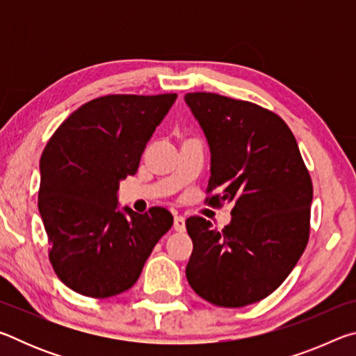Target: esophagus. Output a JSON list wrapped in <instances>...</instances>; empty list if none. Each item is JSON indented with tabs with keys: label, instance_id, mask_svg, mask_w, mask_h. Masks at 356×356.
Segmentation results:
<instances>
[{
	"label": "esophagus",
	"instance_id": "obj_1",
	"mask_svg": "<svg viewBox=\"0 0 356 356\" xmlns=\"http://www.w3.org/2000/svg\"><path fill=\"white\" fill-rule=\"evenodd\" d=\"M174 229H176L177 232L185 231V218H184V216H174Z\"/></svg>",
	"mask_w": 356,
	"mask_h": 356
}]
</instances>
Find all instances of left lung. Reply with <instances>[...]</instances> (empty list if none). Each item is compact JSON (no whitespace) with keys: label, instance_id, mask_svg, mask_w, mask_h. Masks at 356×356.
I'll return each instance as SVG.
<instances>
[{"label":"left lung","instance_id":"left-lung-1","mask_svg":"<svg viewBox=\"0 0 356 356\" xmlns=\"http://www.w3.org/2000/svg\"><path fill=\"white\" fill-rule=\"evenodd\" d=\"M210 149V206L231 202V222L185 221L193 240L186 280L222 308L256 303L278 289L309 237L312 184L284 120L243 100L185 94Z\"/></svg>","mask_w":356,"mask_h":356}]
</instances>
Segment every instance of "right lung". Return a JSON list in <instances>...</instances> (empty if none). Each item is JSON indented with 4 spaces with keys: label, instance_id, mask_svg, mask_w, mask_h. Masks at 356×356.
Masks as SVG:
<instances>
[{
    "label": "right lung",
    "instance_id": "add662e5",
    "mask_svg": "<svg viewBox=\"0 0 356 356\" xmlns=\"http://www.w3.org/2000/svg\"><path fill=\"white\" fill-rule=\"evenodd\" d=\"M177 94L105 95L59 125L40 156L39 213L50 262L65 286L108 298L135 284L172 226L166 209L119 207L120 180L134 176L143 150Z\"/></svg>",
    "mask_w": 356,
    "mask_h": 356
}]
</instances>
